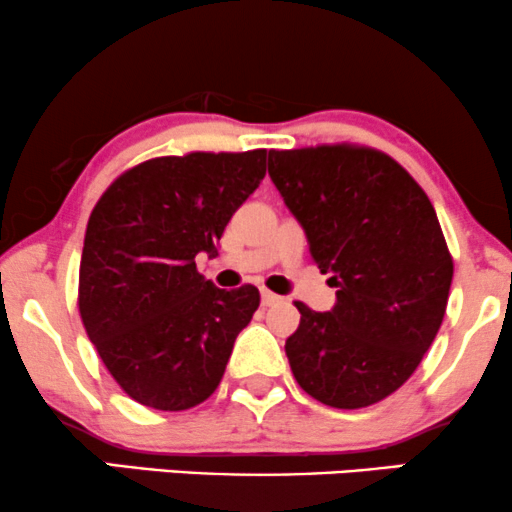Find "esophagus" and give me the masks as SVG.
I'll use <instances>...</instances> for the list:
<instances>
[{"label": "esophagus", "mask_w": 512, "mask_h": 512, "mask_svg": "<svg viewBox=\"0 0 512 512\" xmlns=\"http://www.w3.org/2000/svg\"><path fill=\"white\" fill-rule=\"evenodd\" d=\"M281 302H283L281 295L271 293V290H262V304H264V307H274V304H281Z\"/></svg>", "instance_id": "34e87169"}]
</instances>
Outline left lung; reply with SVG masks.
Wrapping results in <instances>:
<instances>
[{"instance_id":"left-lung-1","label":"left lung","mask_w":512,"mask_h":512,"mask_svg":"<svg viewBox=\"0 0 512 512\" xmlns=\"http://www.w3.org/2000/svg\"><path fill=\"white\" fill-rule=\"evenodd\" d=\"M269 177L302 224L338 302L286 340L297 385L333 409L397 392L442 326L454 260L430 198L390 155L333 144L269 151Z\"/></svg>"}]
</instances>
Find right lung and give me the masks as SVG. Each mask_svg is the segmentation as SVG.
Listing matches in <instances>:
<instances>
[{"instance_id": "right-lung-1", "label": "right lung", "mask_w": 512, "mask_h": 512, "mask_svg": "<svg viewBox=\"0 0 512 512\" xmlns=\"http://www.w3.org/2000/svg\"><path fill=\"white\" fill-rule=\"evenodd\" d=\"M267 174V151L186 153L122 172L89 217L77 307L115 383L139 404L186 411L217 390L260 290L196 269Z\"/></svg>"}]
</instances>
